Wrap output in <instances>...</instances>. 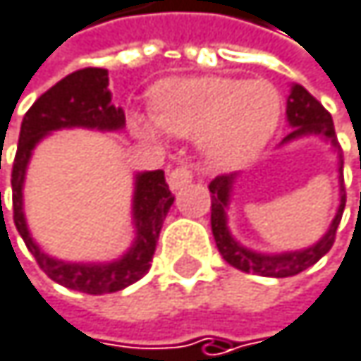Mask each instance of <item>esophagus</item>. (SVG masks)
I'll return each instance as SVG.
<instances>
[{"instance_id": "esophagus-1", "label": "esophagus", "mask_w": 361, "mask_h": 361, "mask_svg": "<svg viewBox=\"0 0 361 361\" xmlns=\"http://www.w3.org/2000/svg\"><path fill=\"white\" fill-rule=\"evenodd\" d=\"M193 180V170L189 166H176L174 170H170L168 174V183L172 187V191L183 189L185 185H189Z\"/></svg>"}]
</instances>
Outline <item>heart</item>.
Instances as JSON below:
<instances>
[{
    "label": "heart",
    "instance_id": "1",
    "mask_svg": "<svg viewBox=\"0 0 361 361\" xmlns=\"http://www.w3.org/2000/svg\"><path fill=\"white\" fill-rule=\"evenodd\" d=\"M281 118V93L268 80L230 76L176 78L153 91V116L136 114L133 127L149 138L164 131L195 138L221 168L251 161L268 145Z\"/></svg>",
    "mask_w": 361,
    "mask_h": 361
}]
</instances>
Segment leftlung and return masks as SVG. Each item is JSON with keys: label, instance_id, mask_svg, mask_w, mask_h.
Returning <instances> with one entry per match:
<instances>
[{"label": "left lung", "instance_id": "8db88e82", "mask_svg": "<svg viewBox=\"0 0 361 361\" xmlns=\"http://www.w3.org/2000/svg\"><path fill=\"white\" fill-rule=\"evenodd\" d=\"M287 121L293 127L291 133H287L283 142L295 140L306 133H322L324 138H328L334 147H338L336 131H334V121L332 114L322 106L319 99H314L304 87L293 85L289 97H287ZM341 157V206L336 210V216L330 225L328 234L317 243L304 251H293V253H281V255H262L255 251H249L240 247L230 230H228V219H225V208L230 202V187L236 178V174H221L216 176L208 189H210V225H212V236L216 243L219 253L230 266L243 270V272H253L259 276H274V279H285V276H295L310 268L312 264H317L334 245L338 223L343 219L347 193H345V180H343V153Z\"/></svg>", "mask_w": 361, "mask_h": 361}]
</instances>
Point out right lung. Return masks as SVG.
<instances>
[{
  "instance_id": "right-lung-1",
  "label": "right lung",
  "mask_w": 361,
  "mask_h": 361,
  "mask_svg": "<svg viewBox=\"0 0 361 361\" xmlns=\"http://www.w3.org/2000/svg\"><path fill=\"white\" fill-rule=\"evenodd\" d=\"M125 125V112L116 108L108 91V70L85 68L68 74L47 93H42L33 106L25 112L18 133V147L12 164V210L14 225L25 240L27 249L35 257L37 266L55 283L91 293H114L131 283L140 281L153 262L155 247L164 219L174 202V195L166 183L164 170L145 172L136 176L133 193V219H136V243L112 264H72L53 259L42 253L29 236L23 214V180L33 147L49 131L61 127H93V129H121Z\"/></svg>"
}]
</instances>
